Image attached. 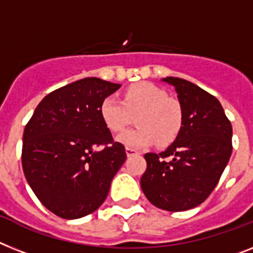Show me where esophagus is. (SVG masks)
Returning <instances> with one entry per match:
<instances>
[{
  "mask_svg": "<svg viewBox=\"0 0 253 253\" xmlns=\"http://www.w3.org/2000/svg\"><path fill=\"white\" fill-rule=\"evenodd\" d=\"M125 151H126V155L128 156H133V155H137V154H139L138 151L135 149H133V147H126L125 149Z\"/></svg>",
  "mask_w": 253,
  "mask_h": 253,
  "instance_id": "34e87169",
  "label": "esophagus"
}]
</instances>
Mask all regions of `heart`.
I'll list each match as a JSON object with an SVG mask.
<instances>
[{
  "label": "heart",
  "instance_id": "b5f03b06",
  "mask_svg": "<svg viewBox=\"0 0 253 253\" xmlns=\"http://www.w3.org/2000/svg\"><path fill=\"white\" fill-rule=\"evenodd\" d=\"M102 122L112 133H120L133 122L137 128L125 131L119 141L130 147H145L156 141L159 146L172 143L181 133L183 111L174 98L151 83H138L126 87L123 101L106 97L99 107Z\"/></svg>",
  "mask_w": 253,
  "mask_h": 253
}]
</instances>
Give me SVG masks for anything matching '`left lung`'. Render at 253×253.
<instances>
[{
	"label": "left lung",
	"instance_id": "8db88e82",
	"mask_svg": "<svg viewBox=\"0 0 253 253\" xmlns=\"http://www.w3.org/2000/svg\"><path fill=\"white\" fill-rule=\"evenodd\" d=\"M173 85L183 111L181 133L166 151L146 154L142 191L160 210L179 212L210 197L233 151L230 120L214 95L178 77Z\"/></svg>",
	"mask_w": 253,
	"mask_h": 253
}]
</instances>
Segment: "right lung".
Wrapping results in <instances>:
<instances>
[{
  "label": "right lung",
  "mask_w": 253,
  "mask_h": 253,
  "mask_svg": "<svg viewBox=\"0 0 253 253\" xmlns=\"http://www.w3.org/2000/svg\"><path fill=\"white\" fill-rule=\"evenodd\" d=\"M122 86L86 77L51 91L24 128L22 167L39 200L56 216L74 220L93 213L126 159L102 122L104 98Z\"/></svg>",
  "instance_id": "right-lung-1"
}]
</instances>
